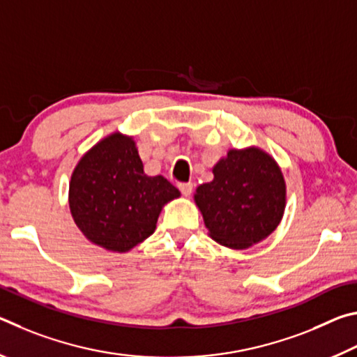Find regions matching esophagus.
Returning <instances> with one entry per match:
<instances>
[{
  "label": "esophagus",
  "instance_id": "1",
  "mask_svg": "<svg viewBox=\"0 0 357 357\" xmlns=\"http://www.w3.org/2000/svg\"><path fill=\"white\" fill-rule=\"evenodd\" d=\"M178 187H179V190H181V193H183L184 197H189L190 193H192L193 184L192 183H181Z\"/></svg>",
  "mask_w": 357,
  "mask_h": 357
}]
</instances>
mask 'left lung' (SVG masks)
<instances>
[{
  "instance_id": "left-lung-1",
  "label": "left lung",
  "mask_w": 357,
  "mask_h": 357,
  "mask_svg": "<svg viewBox=\"0 0 357 357\" xmlns=\"http://www.w3.org/2000/svg\"><path fill=\"white\" fill-rule=\"evenodd\" d=\"M214 179L197 187L193 200L208 234L228 249L261 243L282 222L287 184L282 168L258 146L228 149L213 167Z\"/></svg>"
}]
</instances>
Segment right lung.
<instances>
[{
  "label": "right lung",
  "instance_id": "obj_1",
  "mask_svg": "<svg viewBox=\"0 0 357 357\" xmlns=\"http://www.w3.org/2000/svg\"><path fill=\"white\" fill-rule=\"evenodd\" d=\"M181 197L164 176H146L134 137L112 132L78 160L69 209L89 243L126 253L154 233L162 208Z\"/></svg>",
  "mask_w": 357,
  "mask_h": 357
}]
</instances>
